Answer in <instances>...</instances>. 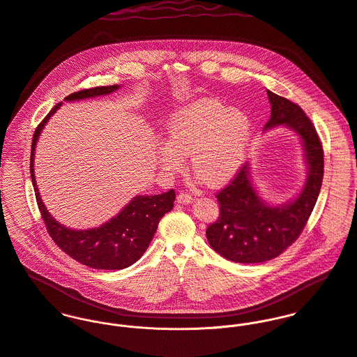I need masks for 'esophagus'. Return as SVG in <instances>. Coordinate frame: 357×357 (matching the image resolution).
Returning <instances> with one entry per match:
<instances>
[{
	"label": "esophagus",
	"instance_id": "1",
	"mask_svg": "<svg viewBox=\"0 0 357 357\" xmlns=\"http://www.w3.org/2000/svg\"><path fill=\"white\" fill-rule=\"evenodd\" d=\"M176 200H178V203H179V204H190V203L193 202V197H192L190 195L185 193V192H181V193L178 195Z\"/></svg>",
	"mask_w": 357,
	"mask_h": 357
}]
</instances>
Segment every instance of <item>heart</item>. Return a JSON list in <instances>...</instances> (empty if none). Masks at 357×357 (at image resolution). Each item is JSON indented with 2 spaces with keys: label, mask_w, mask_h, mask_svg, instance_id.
I'll return each instance as SVG.
<instances>
[{
  "label": "heart",
  "mask_w": 357,
  "mask_h": 357,
  "mask_svg": "<svg viewBox=\"0 0 357 357\" xmlns=\"http://www.w3.org/2000/svg\"><path fill=\"white\" fill-rule=\"evenodd\" d=\"M252 138L250 117L218 99H199L176 110L167 123V139L155 151L160 168L174 175L183 169L186 155L210 185L236 176Z\"/></svg>",
  "instance_id": "1"
}]
</instances>
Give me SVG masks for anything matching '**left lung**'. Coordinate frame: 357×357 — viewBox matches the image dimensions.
I'll use <instances>...</instances> for the list:
<instances>
[{
	"label": "left lung",
	"instance_id": "obj_1",
	"mask_svg": "<svg viewBox=\"0 0 357 357\" xmlns=\"http://www.w3.org/2000/svg\"><path fill=\"white\" fill-rule=\"evenodd\" d=\"M268 98L272 113L265 130L284 126L301 138L307 178L294 200L272 206L258 195L245 164L216 195L220 214L207 227V240L219 255L238 264L265 262L285 251L302 233L323 182V146L312 121L294 102L271 91Z\"/></svg>",
	"mask_w": 357,
	"mask_h": 357
}]
</instances>
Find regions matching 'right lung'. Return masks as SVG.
<instances>
[{"mask_svg":"<svg viewBox=\"0 0 357 357\" xmlns=\"http://www.w3.org/2000/svg\"><path fill=\"white\" fill-rule=\"evenodd\" d=\"M119 88L120 85H109L82 89L70 93L65 98V100L72 102L109 95ZM61 106L62 102L58 103L40 123V126L36 128L31 143V182L47 231L62 251L85 266L102 271H119L128 268L142 257L157 230L160 219L172 210L175 192L171 189L155 196H137L120 211V214L105 222L99 227L75 230L61 225L45 208L34 176V151L38 137L41 135V131L44 130L50 117L54 116Z\"/></svg>","mask_w":357,"mask_h":357,"instance_id":"right-lung-1","label":"right lung"}]
</instances>
